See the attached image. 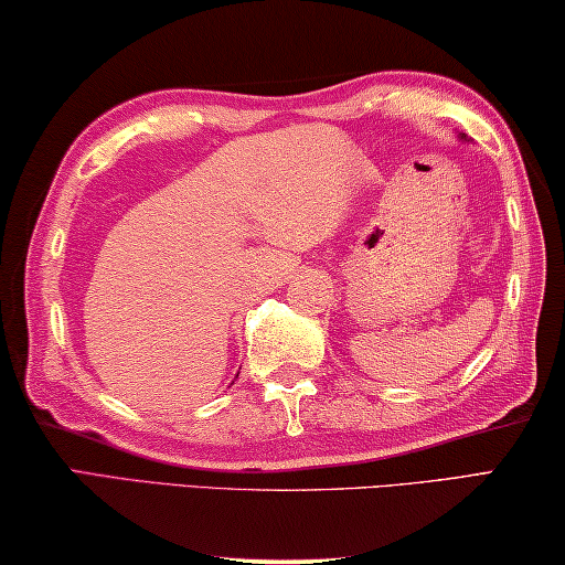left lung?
Returning a JSON list of instances; mask_svg holds the SVG:
<instances>
[{
  "label": "left lung",
  "mask_w": 565,
  "mask_h": 565,
  "mask_svg": "<svg viewBox=\"0 0 565 565\" xmlns=\"http://www.w3.org/2000/svg\"><path fill=\"white\" fill-rule=\"evenodd\" d=\"M460 137H463V135H460Z\"/></svg>",
  "instance_id": "obj_1"
}]
</instances>
